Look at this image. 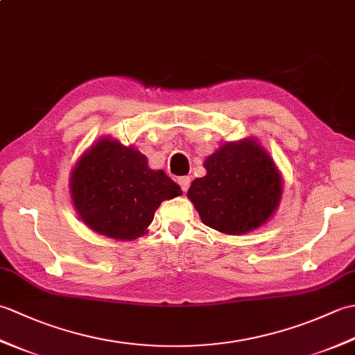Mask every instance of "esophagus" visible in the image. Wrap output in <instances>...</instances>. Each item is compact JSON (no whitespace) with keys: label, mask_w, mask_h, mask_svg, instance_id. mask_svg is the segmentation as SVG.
Returning <instances> with one entry per match:
<instances>
[{"label":"esophagus","mask_w":355,"mask_h":355,"mask_svg":"<svg viewBox=\"0 0 355 355\" xmlns=\"http://www.w3.org/2000/svg\"><path fill=\"white\" fill-rule=\"evenodd\" d=\"M178 184H180V187H182L183 192H187V189H189V184H191V177H180Z\"/></svg>","instance_id":"1"}]
</instances>
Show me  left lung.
I'll list each match as a JSON object with an SVG mask.
<instances>
[{"label": "left lung", "instance_id": "obj_1", "mask_svg": "<svg viewBox=\"0 0 355 355\" xmlns=\"http://www.w3.org/2000/svg\"><path fill=\"white\" fill-rule=\"evenodd\" d=\"M205 168L206 177L193 180L187 197L209 227L239 235L259 227L273 215L282 182L258 143H225L206 158Z\"/></svg>", "mask_w": 355, "mask_h": 355}]
</instances>
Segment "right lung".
Segmentation results:
<instances>
[{
    "instance_id": "add662e5",
    "label": "right lung",
    "mask_w": 355,
    "mask_h": 355,
    "mask_svg": "<svg viewBox=\"0 0 355 355\" xmlns=\"http://www.w3.org/2000/svg\"><path fill=\"white\" fill-rule=\"evenodd\" d=\"M79 216L101 235L131 241L145 235L163 200L182 195L164 171H153L137 149L102 139L82 155L71 173Z\"/></svg>"
}]
</instances>
